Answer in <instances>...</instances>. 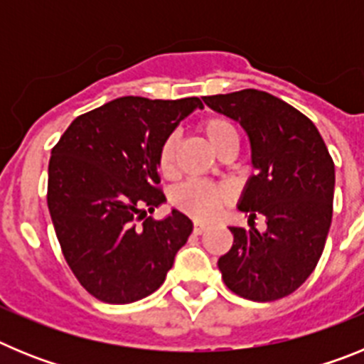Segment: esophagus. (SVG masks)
<instances>
[{
	"mask_svg": "<svg viewBox=\"0 0 364 364\" xmlns=\"http://www.w3.org/2000/svg\"><path fill=\"white\" fill-rule=\"evenodd\" d=\"M205 230H208V224H204V222H195V224H193V231H195V233H204Z\"/></svg>",
	"mask_w": 364,
	"mask_h": 364,
	"instance_id": "esophagus-1",
	"label": "esophagus"
}]
</instances>
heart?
<instances>
[{
	"label": "heart",
	"instance_id": "1",
	"mask_svg": "<svg viewBox=\"0 0 364 364\" xmlns=\"http://www.w3.org/2000/svg\"><path fill=\"white\" fill-rule=\"evenodd\" d=\"M200 133L204 134L210 146L218 154L230 147H239V133L237 127L224 117H210L198 125ZM176 156V136L169 134L160 144L156 154V166L164 176H173L175 173ZM171 200L175 208L184 211L186 215L198 220L211 218L218 211L222 202L226 200V189L218 186L204 184V182H186L173 191Z\"/></svg>",
	"mask_w": 364,
	"mask_h": 364
}]
</instances>
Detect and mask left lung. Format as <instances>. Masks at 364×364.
<instances>
[{
	"mask_svg": "<svg viewBox=\"0 0 364 364\" xmlns=\"http://www.w3.org/2000/svg\"><path fill=\"white\" fill-rule=\"evenodd\" d=\"M204 102L250 136L257 173L239 210L250 222L262 215L268 226L264 233L230 228L233 246L218 259L222 281L250 301H277L294 294L323 255L332 224L333 160L314 122L269 92L244 89Z\"/></svg>",
	"mask_w": 364,
	"mask_h": 364,
	"instance_id": "left-lung-1",
	"label": "left lung"
}]
</instances>
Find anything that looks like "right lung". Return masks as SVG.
Instances as JSON below:
<instances>
[{
  "label": "right lung",
  "instance_id": "right-lung-1",
  "mask_svg": "<svg viewBox=\"0 0 364 364\" xmlns=\"http://www.w3.org/2000/svg\"><path fill=\"white\" fill-rule=\"evenodd\" d=\"M197 107H204L197 96H124L80 114L53 147L54 231L74 277L98 301L127 304L159 290L188 242L193 224L184 213L173 210L164 220L147 213L166 200L160 144Z\"/></svg>",
  "mask_w": 364,
  "mask_h": 364
}]
</instances>
